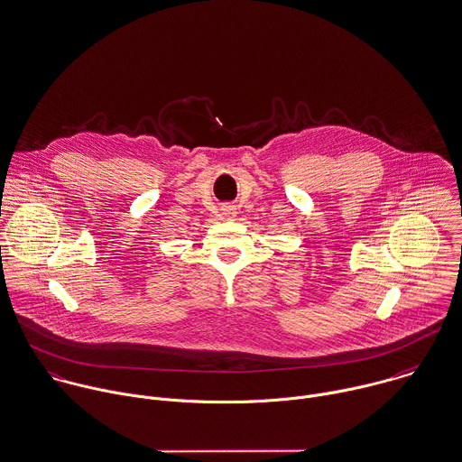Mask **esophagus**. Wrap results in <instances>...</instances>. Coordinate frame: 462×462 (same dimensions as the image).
<instances>
[{"label": "esophagus", "instance_id": "obj_1", "mask_svg": "<svg viewBox=\"0 0 462 462\" xmlns=\"http://www.w3.org/2000/svg\"><path fill=\"white\" fill-rule=\"evenodd\" d=\"M222 215H224L226 218H229V220H231V218H235V217H236V209H235L233 206H224V208H222Z\"/></svg>", "mask_w": 462, "mask_h": 462}]
</instances>
